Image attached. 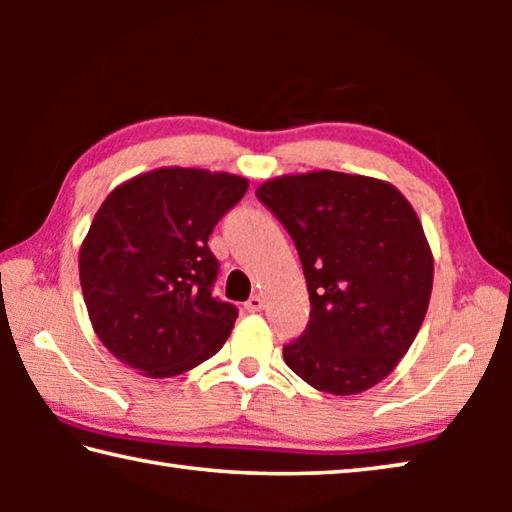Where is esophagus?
<instances>
[{"label": "esophagus", "instance_id": "obj_1", "mask_svg": "<svg viewBox=\"0 0 512 512\" xmlns=\"http://www.w3.org/2000/svg\"><path fill=\"white\" fill-rule=\"evenodd\" d=\"M244 309L250 311V314H255V311H262V309H264V298H262V296L248 298V300L244 302Z\"/></svg>", "mask_w": 512, "mask_h": 512}]
</instances>
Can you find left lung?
Returning <instances> with one entry per match:
<instances>
[{
  "mask_svg": "<svg viewBox=\"0 0 512 512\" xmlns=\"http://www.w3.org/2000/svg\"><path fill=\"white\" fill-rule=\"evenodd\" d=\"M257 198L296 244L309 323L284 361L309 386L357 395L388 377L427 314L433 257L393 185L339 171L284 176Z\"/></svg>",
  "mask_w": 512,
  "mask_h": 512,
  "instance_id": "1",
  "label": "left lung"
}]
</instances>
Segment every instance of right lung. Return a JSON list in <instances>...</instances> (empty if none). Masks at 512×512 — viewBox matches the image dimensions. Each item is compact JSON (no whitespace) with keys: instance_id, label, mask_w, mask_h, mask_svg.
I'll return each mask as SVG.
<instances>
[{"instance_id":"add662e5","label":"right lung","mask_w":512,"mask_h":512,"mask_svg":"<svg viewBox=\"0 0 512 512\" xmlns=\"http://www.w3.org/2000/svg\"><path fill=\"white\" fill-rule=\"evenodd\" d=\"M248 180L205 169H155L119 185L94 214L79 255L92 327L146 377L192 370L223 348L239 311L212 296L207 246Z\"/></svg>"}]
</instances>
